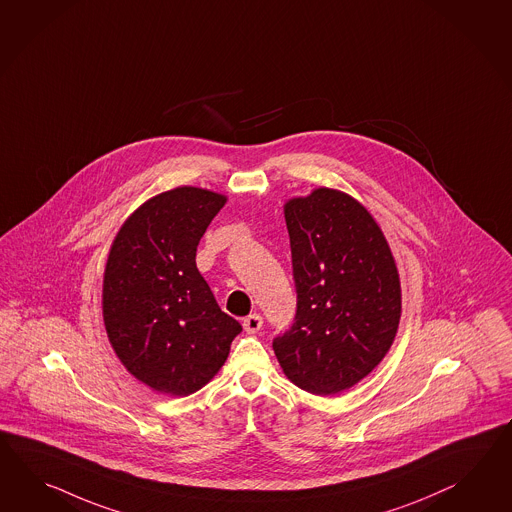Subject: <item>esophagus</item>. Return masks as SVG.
Instances as JSON below:
<instances>
[{
	"instance_id": "obj_1",
	"label": "esophagus",
	"mask_w": 512,
	"mask_h": 512,
	"mask_svg": "<svg viewBox=\"0 0 512 512\" xmlns=\"http://www.w3.org/2000/svg\"><path fill=\"white\" fill-rule=\"evenodd\" d=\"M242 325H244V329H246V333H257L259 329L262 327V316L261 314H257V312H253L250 316H246L244 320H242Z\"/></svg>"
}]
</instances>
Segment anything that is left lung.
Instances as JSON below:
<instances>
[{"instance_id": "8db88e82", "label": "left lung", "mask_w": 512, "mask_h": 512, "mask_svg": "<svg viewBox=\"0 0 512 512\" xmlns=\"http://www.w3.org/2000/svg\"><path fill=\"white\" fill-rule=\"evenodd\" d=\"M296 316L272 342L298 387L331 396L370 374L401 316L398 268L361 203L331 188L285 205Z\"/></svg>"}]
</instances>
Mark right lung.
<instances>
[{"mask_svg":"<svg viewBox=\"0 0 512 512\" xmlns=\"http://www.w3.org/2000/svg\"><path fill=\"white\" fill-rule=\"evenodd\" d=\"M225 198L194 187L146 201L116 235L103 320L116 355L148 387L188 396L222 368L242 331L214 300L196 251Z\"/></svg>","mask_w":512,"mask_h":512,"instance_id":"1","label":"right lung"}]
</instances>
